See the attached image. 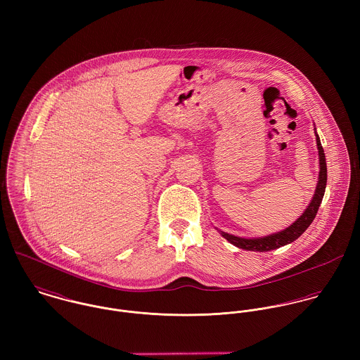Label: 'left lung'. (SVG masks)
I'll list each match as a JSON object with an SVG mask.
<instances>
[{"mask_svg":"<svg viewBox=\"0 0 360 360\" xmlns=\"http://www.w3.org/2000/svg\"><path fill=\"white\" fill-rule=\"evenodd\" d=\"M316 143H317V150H319V166H320V172H319V181L314 190V195L310 201L308 207L305 209V212L287 229L269 234L266 237H257V238H243V237H237L224 231H220V234L233 245L241 248V250H247V251H259V252H267L280 247H284L287 244H291L292 241H295L310 226V223L313 221L319 206L321 204L324 191H326V184H327V165H326V156L324 151L320 143L319 136L316 134Z\"/></svg>","mask_w":360,"mask_h":360,"instance_id":"obj_1","label":"left lung"}]
</instances>
